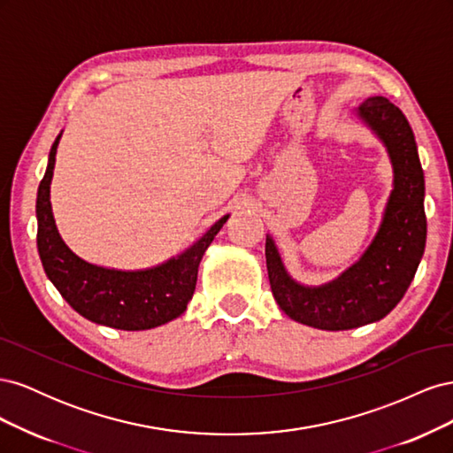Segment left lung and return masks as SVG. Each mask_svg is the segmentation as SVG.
Returning <instances> with one entry per match:
<instances>
[{
    "label": "left lung",
    "mask_w": 453,
    "mask_h": 453,
    "mask_svg": "<svg viewBox=\"0 0 453 453\" xmlns=\"http://www.w3.org/2000/svg\"><path fill=\"white\" fill-rule=\"evenodd\" d=\"M357 117L386 145L393 166L386 211L361 258L336 280L308 287L289 276L276 243L266 234L268 280L278 306L291 319L321 331H348L386 318L412 283L427 238L425 180L406 117L383 96L366 98Z\"/></svg>",
    "instance_id": "8db88e82"
}]
</instances>
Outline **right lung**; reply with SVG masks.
Masks as SVG:
<instances>
[{
	"instance_id": "add662e5",
	"label": "right lung",
	"mask_w": 453,
	"mask_h": 453,
	"mask_svg": "<svg viewBox=\"0 0 453 453\" xmlns=\"http://www.w3.org/2000/svg\"><path fill=\"white\" fill-rule=\"evenodd\" d=\"M62 132L54 140L37 188V251L47 278L85 319L120 331H147L187 310L195 295L200 260L228 215L181 255L145 270H115L87 263L64 243L50 208V181Z\"/></svg>"
}]
</instances>
